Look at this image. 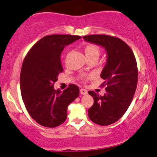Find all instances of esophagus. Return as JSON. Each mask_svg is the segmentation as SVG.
Wrapping results in <instances>:
<instances>
[{"label": "esophagus", "mask_w": 157, "mask_h": 157, "mask_svg": "<svg viewBox=\"0 0 157 157\" xmlns=\"http://www.w3.org/2000/svg\"><path fill=\"white\" fill-rule=\"evenodd\" d=\"M80 93L82 95H86V94H87V90L85 89H81Z\"/></svg>", "instance_id": "esophagus-1"}]
</instances>
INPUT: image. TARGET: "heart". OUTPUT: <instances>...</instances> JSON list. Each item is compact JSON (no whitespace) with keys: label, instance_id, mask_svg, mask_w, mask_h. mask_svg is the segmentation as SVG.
I'll use <instances>...</instances> for the list:
<instances>
[{"label":"heart","instance_id":"obj_1","mask_svg":"<svg viewBox=\"0 0 157 157\" xmlns=\"http://www.w3.org/2000/svg\"><path fill=\"white\" fill-rule=\"evenodd\" d=\"M84 52L87 59L92 58V57H95V58H98L99 55H100V48L98 46L95 45V44H88L84 48ZM90 76H86L84 75L83 78L87 79L89 78Z\"/></svg>","mask_w":157,"mask_h":157}]
</instances>
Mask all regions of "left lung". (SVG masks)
Returning a JSON list of instances; mask_svg holds the SVG:
<instances>
[{
	"label": "left lung",
	"instance_id": "left-lung-1",
	"mask_svg": "<svg viewBox=\"0 0 157 157\" xmlns=\"http://www.w3.org/2000/svg\"><path fill=\"white\" fill-rule=\"evenodd\" d=\"M83 38L101 45L107 53L106 65L101 73L104 81L101 86H106V93L101 96L93 91L88 92L94 99L88 114L96 124L109 126L118 121L132 103L137 85V62L129 46L121 39L103 34Z\"/></svg>",
	"mask_w": 157,
	"mask_h": 157
}]
</instances>
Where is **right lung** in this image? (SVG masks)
Returning <instances> with one entry per match:
<instances>
[{
	"instance_id": "obj_1",
	"label": "right lung",
	"mask_w": 157,
	"mask_h": 157,
	"mask_svg": "<svg viewBox=\"0 0 157 157\" xmlns=\"http://www.w3.org/2000/svg\"><path fill=\"white\" fill-rule=\"evenodd\" d=\"M80 36H45L32 46L25 56L20 73L22 98L28 112L41 126L53 128L67 119V106L78 96L79 88L70 84L63 91L53 88L63 71L60 56L64 47Z\"/></svg>"
}]
</instances>
